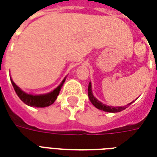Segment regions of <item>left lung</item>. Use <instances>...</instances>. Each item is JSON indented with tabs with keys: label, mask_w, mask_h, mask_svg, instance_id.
<instances>
[{
	"label": "left lung",
	"mask_w": 157,
	"mask_h": 157,
	"mask_svg": "<svg viewBox=\"0 0 157 157\" xmlns=\"http://www.w3.org/2000/svg\"><path fill=\"white\" fill-rule=\"evenodd\" d=\"M88 97L90 101L92 102L93 106H95L97 109H100V110H102L104 112H109V113H118L120 112L122 110H124L125 109L128 108V105H130L132 102H134V101L130 103H128L126 106H124V107H112V106H107L105 104H103L102 102H101L100 101H98V99L96 98L92 94V84L91 82H89L88 85Z\"/></svg>",
	"instance_id": "1"
}]
</instances>
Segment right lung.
Here are the masks:
<instances>
[{"label":"right lung","mask_w":157,"mask_h":157,"mask_svg":"<svg viewBox=\"0 0 157 157\" xmlns=\"http://www.w3.org/2000/svg\"><path fill=\"white\" fill-rule=\"evenodd\" d=\"M65 81V78L62 81V82L59 84V86H57L54 91L48 92V93L41 94V95H33V94H28L25 92L22 91L11 78L12 86H13L14 90H15L17 95L18 96L19 98L27 105L35 107V108H45V107H48V106L53 104L57 98V96L59 95V91H60Z\"/></svg>","instance_id":"add662e5"}]
</instances>
